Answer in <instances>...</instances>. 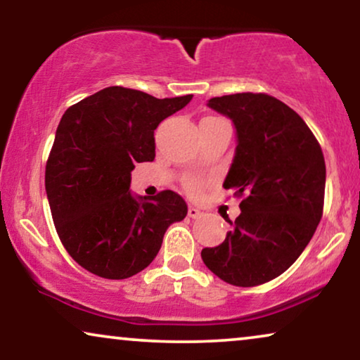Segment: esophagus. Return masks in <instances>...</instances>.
Here are the masks:
<instances>
[{
    "instance_id": "34e87169",
    "label": "esophagus",
    "mask_w": 360,
    "mask_h": 360,
    "mask_svg": "<svg viewBox=\"0 0 360 360\" xmlns=\"http://www.w3.org/2000/svg\"><path fill=\"white\" fill-rule=\"evenodd\" d=\"M201 214H203V213H201V211L196 208V206H190V208H188V216H190V218H193V219L201 218Z\"/></svg>"
}]
</instances>
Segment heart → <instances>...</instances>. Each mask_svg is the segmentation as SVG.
<instances>
[{
	"mask_svg": "<svg viewBox=\"0 0 360 360\" xmlns=\"http://www.w3.org/2000/svg\"><path fill=\"white\" fill-rule=\"evenodd\" d=\"M201 186H203V181L200 179H190L186 181V188H188V191H191V193H198Z\"/></svg>",
	"mask_w": 360,
	"mask_h": 360,
	"instance_id": "obj_1",
	"label": "heart"
}]
</instances>
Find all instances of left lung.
<instances>
[{
    "instance_id": "obj_1",
    "label": "left lung",
    "mask_w": 360,
    "mask_h": 360,
    "mask_svg": "<svg viewBox=\"0 0 360 360\" xmlns=\"http://www.w3.org/2000/svg\"><path fill=\"white\" fill-rule=\"evenodd\" d=\"M229 117L236 150L223 186L244 196L233 229L205 248L206 267L226 283L255 287L283 274L300 257L323 216L326 165L316 137L277 98L236 93L211 98Z\"/></svg>"
}]
</instances>
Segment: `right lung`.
<instances>
[{
    "label": "right lung",
    "instance_id": "right-lung-1",
    "mask_svg": "<svg viewBox=\"0 0 360 360\" xmlns=\"http://www.w3.org/2000/svg\"><path fill=\"white\" fill-rule=\"evenodd\" d=\"M193 95L154 98L108 86L68 108L46 167V191L63 248L88 272L121 280L155 259L170 224L186 216L172 190L131 191L137 162L155 157L154 131Z\"/></svg>",
    "mask_w": 360,
    "mask_h": 360
}]
</instances>
